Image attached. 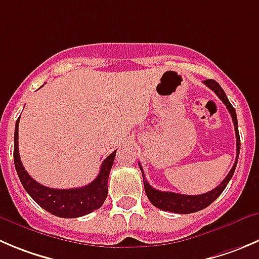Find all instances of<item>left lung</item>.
Here are the masks:
<instances>
[{
	"label": "left lung",
	"instance_id": "1",
	"mask_svg": "<svg viewBox=\"0 0 259 259\" xmlns=\"http://www.w3.org/2000/svg\"><path fill=\"white\" fill-rule=\"evenodd\" d=\"M204 83L217 94V96L224 102L228 111L232 115L233 122H234L235 137H237V158H235V162L234 164H233L232 169L228 173L227 177L223 180V182L220 183L219 186H217L214 190L209 191V192L206 193H202V195H182V193L164 192V191L155 190V188H153L152 186L148 183V181L145 180L144 172H143V168L139 163V168L140 170H142L143 175V182H144V190L145 193H147L148 199H149V201L152 202L155 207L163 210V211L177 212V214H191V212L200 211V210L207 207L222 195V192L225 190V187H227V185L229 183V181L232 180L233 175H234L235 167H237L238 157H239L240 150V138L239 132H238V120L237 114H235V109L233 107V105L230 104L229 100H228L224 90L220 87V84L218 83L217 81H214V79H206V81H204Z\"/></svg>",
	"mask_w": 259,
	"mask_h": 259
}]
</instances>
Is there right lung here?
Wrapping results in <instances>:
<instances>
[{
	"instance_id": "right-lung-1",
	"label": "right lung",
	"mask_w": 259,
	"mask_h": 259,
	"mask_svg": "<svg viewBox=\"0 0 259 259\" xmlns=\"http://www.w3.org/2000/svg\"><path fill=\"white\" fill-rule=\"evenodd\" d=\"M19 121L15 125L14 160L22 186L31 199L50 214L59 218H79L100 209L107 197V180L114 164L116 150L102 162L99 176L87 186L69 190H57L42 186L30 177L19 154Z\"/></svg>"
}]
</instances>
